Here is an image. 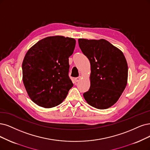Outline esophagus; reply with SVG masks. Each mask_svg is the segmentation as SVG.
<instances>
[{"instance_id": "obj_1", "label": "esophagus", "mask_w": 150, "mask_h": 150, "mask_svg": "<svg viewBox=\"0 0 150 150\" xmlns=\"http://www.w3.org/2000/svg\"><path fill=\"white\" fill-rule=\"evenodd\" d=\"M75 81H76V82H79V81H80L81 80V77H80V76H79V77H76V78H75Z\"/></svg>"}]
</instances>
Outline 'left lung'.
<instances>
[{
	"label": "left lung",
	"mask_w": 150,
	"mask_h": 150,
	"mask_svg": "<svg viewBox=\"0 0 150 150\" xmlns=\"http://www.w3.org/2000/svg\"><path fill=\"white\" fill-rule=\"evenodd\" d=\"M80 48L89 59L90 88L83 94L88 104L106 109L116 103L128 79V65L122 51L106 40L79 39Z\"/></svg>",
	"instance_id": "8db88e82"
}]
</instances>
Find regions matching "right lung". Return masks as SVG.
I'll use <instances>...</instances> for the list:
<instances>
[{"label": "right lung", "mask_w": 150, "mask_h": 150, "mask_svg": "<svg viewBox=\"0 0 150 150\" xmlns=\"http://www.w3.org/2000/svg\"><path fill=\"white\" fill-rule=\"evenodd\" d=\"M75 43L74 38L48 36L27 51L22 64V80L29 97L39 106H58L73 86L69 76V58Z\"/></svg>", "instance_id": "right-lung-1"}]
</instances>
